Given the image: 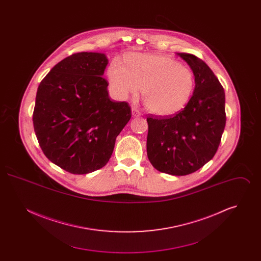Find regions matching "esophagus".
Segmentation results:
<instances>
[{"label":"esophagus","instance_id":"1","mask_svg":"<svg viewBox=\"0 0 261 261\" xmlns=\"http://www.w3.org/2000/svg\"><path fill=\"white\" fill-rule=\"evenodd\" d=\"M141 112L136 109V108H132V115L134 116V117H139V116H141Z\"/></svg>","mask_w":261,"mask_h":261}]
</instances>
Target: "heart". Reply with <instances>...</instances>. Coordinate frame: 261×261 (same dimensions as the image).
<instances>
[{"label":"heart","instance_id":"heart-1","mask_svg":"<svg viewBox=\"0 0 261 261\" xmlns=\"http://www.w3.org/2000/svg\"><path fill=\"white\" fill-rule=\"evenodd\" d=\"M126 63L114 62L109 68L111 86L120 99L136 96L142 87L143 100L153 114L172 115L186 106L195 87L190 68L154 54H129Z\"/></svg>","mask_w":261,"mask_h":261}]
</instances>
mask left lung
Returning <instances> with one entry per match:
<instances>
[{
    "mask_svg": "<svg viewBox=\"0 0 261 261\" xmlns=\"http://www.w3.org/2000/svg\"><path fill=\"white\" fill-rule=\"evenodd\" d=\"M195 75V90L186 107L173 116L147 118V153L163 173L184 176L199 170L216 153L226 124L225 92L208 65L179 53Z\"/></svg>",
    "mask_w": 261,
    "mask_h": 261,
    "instance_id": "1",
    "label": "left lung"
}]
</instances>
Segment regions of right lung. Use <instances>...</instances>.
Instances as JSON below:
<instances>
[{
    "label": "right lung",
    "instance_id": "right-lung-1",
    "mask_svg": "<svg viewBox=\"0 0 261 261\" xmlns=\"http://www.w3.org/2000/svg\"><path fill=\"white\" fill-rule=\"evenodd\" d=\"M100 53H77L57 63L37 90L33 125L44 154L72 174L105 166L131 118L126 101L109 97Z\"/></svg>",
    "mask_w": 261,
    "mask_h": 261
}]
</instances>
